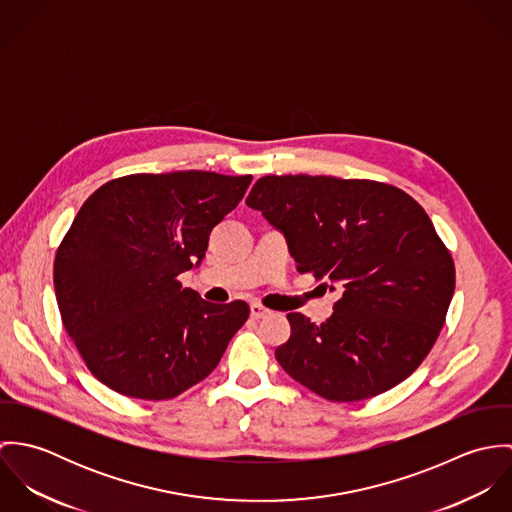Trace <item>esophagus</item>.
Listing matches in <instances>:
<instances>
[{"label":"esophagus","mask_w":512,"mask_h":512,"mask_svg":"<svg viewBox=\"0 0 512 512\" xmlns=\"http://www.w3.org/2000/svg\"><path fill=\"white\" fill-rule=\"evenodd\" d=\"M270 313H272V311H270V309H266V307H264V305H260V303H252V305H250V317H252V319H256V321H258V319L268 317Z\"/></svg>","instance_id":"esophagus-1"}]
</instances>
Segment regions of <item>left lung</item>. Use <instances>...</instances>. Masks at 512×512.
Wrapping results in <instances>:
<instances>
[{
  "mask_svg": "<svg viewBox=\"0 0 512 512\" xmlns=\"http://www.w3.org/2000/svg\"><path fill=\"white\" fill-rule=\"evenodd\" d=\"M246 205L288 242L299 272L343 288L321 325L290 313L282 368L333 402L382 394L408 378L438 339L455 290L453 260L426 211L366 179L268 175Z\"/></svg>",
  "mask_w": 512,
  "mask_h": 512,
  "instance_id": "1",
  "label": "left lung"
}]
</instances>
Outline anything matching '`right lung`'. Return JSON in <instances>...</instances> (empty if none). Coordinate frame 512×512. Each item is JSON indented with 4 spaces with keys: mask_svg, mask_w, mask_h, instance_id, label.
Returning a JSON list of instances; mask_svg holds the SVG:
<instances>
[{
    "mask_svg": "<svg viewBox=\"0 0 512 512\" xmlns=\"http://www.w3.org/2000/svg\"><path fill=\"white\" fill-rule=\"evenodd\" d=\"M250 181L140 173L102 185L80 207L57 250L55 293L69 337L108 388L169 400L217 368L250 309L209 303L177 276L201 266L211 230Z\"/></svg>",
    "mask_w": 512,
    "mask_h": 512,
    "instance_id": "right-lung-1",
    "label": "right lung"
}]
</instances>
